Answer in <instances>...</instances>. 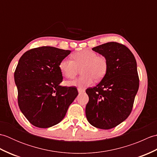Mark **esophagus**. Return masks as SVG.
Here are the masks:
<instances>
[{
	"label": "esophagus",
	"instance_id": "1",
	"mask_svg": "<svg viewBox=\"0 0 157 157\" xmlns=\"http://www.w3.org/2000/svg\"><path fill=\"white\" fill-rule=\"evenodd\" d=\"M78 92L79 93V94H81V93H84L85 92L84 90H83L82 88H78Z\"/></svg>",
	"mask_w": 157,
	"mask_h": 157
}]
</instances>
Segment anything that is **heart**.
Returning <instances> with one entry per match:
<instances>
[{"label": "heart", "instance_id": "heart-1", "mask_svg": "<svg viewBox=\"0 0 157 157\" xmlns=\"http://www.w3.org/2000/svg\"><path fill=\"white\" fill-rule=\"evenodd\" d=\"M72 59L64 58L59 63V67L62 75L66 78L73 79L81 69L82 75L78 79L67 84L84 89L92 85L94 79L100 81L104 78L108 69V61L103 56H98L90 50H83L75 52Z\"/></svg>", "mask_w": 157, "mask_h": 157}]
</instances>
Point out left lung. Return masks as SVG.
Segmentation results:
<instances>
[{
  "label": "left lung",
  "mask_w": 157,
  "mask_h": 157,
  "mask_svg": "<svg viewBox=\"0 0 157 157\" xmlns=\"http://www.w3.org/2000/svg\"><path fill=\"white\" fill-rule=\"evenodd\" d=\"M106 59L108 69L99 84L86 90L89 101L86 106L88 122L95 128H115L128 117L139 88L136 59L130 50L111 42L92 48Z\"/></svg>",
  "instance_id": "1"
}]
</instances>
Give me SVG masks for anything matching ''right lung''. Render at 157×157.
<instances>
[{
    "label": "right lung",
    "instance_id": "obj_1",
    "mask_svg": "<svg viewBox=\"0 0 157 157\" xmlns=\"http://www.w3.org/2000/svg\"><path fill=\"white\" fill-rule=\"evenodd\" d=\"M71 51L42 46L25 52L14 73L21 113L33 125L48 128L61 122L78 94L75 87H63L59 65Z\"/></svg>",
    "mask_w": 157,
    "mask_h": 157
}]
</instances>
